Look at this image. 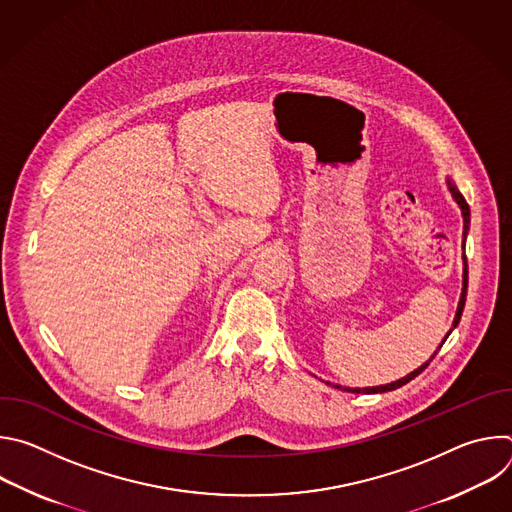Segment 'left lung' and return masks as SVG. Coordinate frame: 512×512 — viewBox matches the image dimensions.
I'll use <instances>...</instances> for the list:
<instances>
[{
  "mask_svg": "<svg viewBox=\"0 0 512 512\" xmlns=\"http://www.w3.org/2000/svg\"><path fill=\"white\" fill-rule=\"evenodd\" d=\"M448 188H450V192H452V196L456 198V202L460 204V208H462V216H464V239H466V235H468V229H470V206H468V202L464 200V196L460 194V190L456 188V184L448 178ZM466 289H468V263H466V255H464V287H462V296H460V304H458V312H456V318H454V328L458 326V322H460V318H462V312H464V304H466ZM452 332V330H450ZM450 332H448V336H450ZM446 336V338H448ZM446 338H444V342H446ZM442 342V344H444ZM442 344H440V348H442ZM437 348V350H440ZM437 350H435V354H437ZM435 354L425 362V364H421V367L417 369V371H413L411 375H407V377H403V379H399V381H395V383H389V385H383V387H364V389H342L340 385H334L336 389H342V391H348V393H367V395H371V393H385V391H395V389H399V387H403V385H407L411 379H415L417 375H421L425 369H427V364L435 358ZM330 385V383H328Z\"/></svg>",
  "mask_w": 512,
  "mask_h": 512,
  "instance_id": "obj_1",
  "label": "left lung"
}]
</instances>
